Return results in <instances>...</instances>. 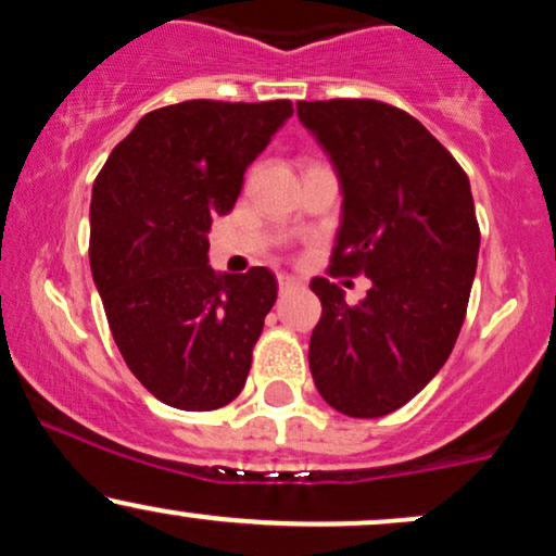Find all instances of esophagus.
Segmentation results:
<instances>
[{
	"instance_id": "1",
	"label": "esophagus",
	"mask_w": 556,
	"mask_h": 556,
	"mask_svg": "<svg viewBox=\"0 0 556 556\" xmlns=\"http://www.w3.org/2000/svg\"><path fill=\"white\" fill-rule=\"evenodd\" d=\"M295 287H300V279H295V277H279V292H290V290H295Z\"/></svg>"
}]
</instances>
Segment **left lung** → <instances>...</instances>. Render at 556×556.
<instances>
[{
    "instance_id": "8db88e82",
    "label": "left lung",
    "mask_w": 556,
    "mask_h": 556,
    "mask_svg": "<svg viewBox=\"0 0 556 556\" xmlns=\"http://www.w3.org/2000/svg\"><path fill=\"white\" fill-rule=\"evenodd\" d=\"M298 117L342 188L329 277L371 279L358 305L331 279L311 282L321 300L311 374L334 410L381 418L429 384L460 334L481 245L470 182L416 117L384 101H298Z\"/></svg>"
}]
</instances>
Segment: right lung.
I'll list each match as a JSON object with an SVG mask.
<instances>
[{
	"label": "right lung",
	"mask_w": 556,
	"mask_h": 556,
	"mask_svg": "<svg viewBox=\"0 0 556 556\" xmlns=\"http://www.w3.org/2000/svg\"><path fill=\"white\" fill-rule=\"evenodd\" d=\"M292 104L193 99L140 117L91 195V274L136 379L180 410H216L245 387L253 344L277 300L266 266L216 274L214 216L232 212L248 164Z\"/></svg>",
	"instance_id": "obj_1"
}]
</instances>
